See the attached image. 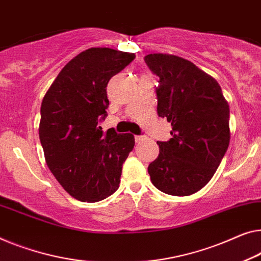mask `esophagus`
<instances>
[{
    "mask_svg": "<svg viewBox=\"0 0 261 261\" xmlns=\"http://www.w3.org/2000/svg\"><path fill=\"white\" fill-rule=\"evenodd\" d=\"M135 139H136V143H141L142 141H144V137L143 136H135Z\"/></svg>",
    "mask_w": 261,
    "mask_h": 261,
    "instance_id": "1",
    "label": "esophagus"
}]
</instances>
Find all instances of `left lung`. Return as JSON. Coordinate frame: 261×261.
<instances>
[{"mask_svg": "<svg viewBox=\"0 0 261 261\" xmlns=\"http://www.w3.org/2000/svg\"><path fill=\"white\" fill-rule=\"evenodd\" d=\"M145 62L161 83L158 116L172 126L147 171L159 191L190 196L211 180L226 152L230 107L218 82L192 62L169 54H150Z\"/></svg>", "mask_w": 261, "mask_h": 261, "instance_id": "8db88e82", "label": "left lung"}]
</instances>
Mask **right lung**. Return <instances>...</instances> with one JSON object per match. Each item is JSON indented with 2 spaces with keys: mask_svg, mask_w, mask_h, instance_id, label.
I'll list each match as a JSON object with an SVG mask.
<instances>
[{
  "mask_svg": "<svg viewBox=\"0 0 261 261\" xmlns=\"http://www.w3.org/2000/svg\"><path fill=\"white\" fill-rule=\"evenodd\" d=\"M135 57L110 48L84 50L64 65L42 100L38 135L46 165L77 200L96 203L119 188L135 137L104 132L98 120L107 115L109 81Z\"/></svg>",
  "mask_w": 261,
  "mask_h": 261,
  "instance_id": "add662e5",
  "label": "right lung"
}]
</instances>
